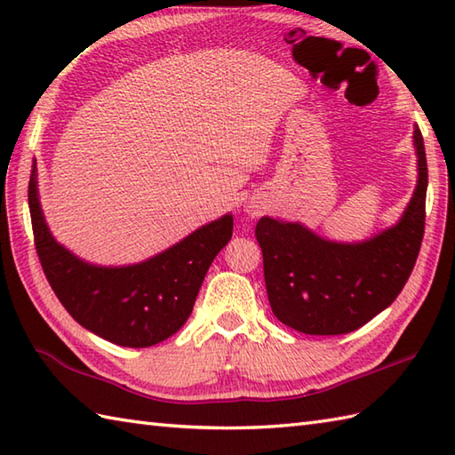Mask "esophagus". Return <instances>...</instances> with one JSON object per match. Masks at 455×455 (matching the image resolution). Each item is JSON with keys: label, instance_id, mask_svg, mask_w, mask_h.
<instances>
[{"label": "esophagus", "instance_id": "34e87169", "mask_svg": "<svg viewBox=\"0 0 455 455\" xmlns=\"http://www.w3.org/2000/svg\"><path fill=\"white\" fill-rule=\"evenodd\" d=\"M244 211H246V212H258V205H254V203H246Z\"/></svg>", "mask_w": 455, "mask_h": 455}]
</instances>
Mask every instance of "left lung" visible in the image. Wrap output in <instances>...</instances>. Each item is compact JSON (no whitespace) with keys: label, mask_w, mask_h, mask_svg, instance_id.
Returning a JSON list of instances; mask_svg holds the SVG:
<instances>
[{"label":"left lung","mask_w":455,"mask_h":455,"mask_svg":"<svg viewBox=\"0 0 455 455\" xmlns=\"http://www.w3.org/2000/svg\"><path fill=\"white\" fill-rule=\"evenodd\" d=\"M419 180L393 227L362 243H336L301 222L262 217L256 240L274 315L293 331L315 336L347 334L385 311L412 272L424 236L428 168L414 124Z\"/></svg>","instance_id":"left-lung-1"}]
</instances>
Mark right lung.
Returning <instances> with one entry per match:
<instances>
[{
	"instance_id": "right-lung-1",
	"label": "right lung",
	"mask_w": 455,
	"mask_h": 455,
	"mask_svg": "<svg viewBox=\"0 0 455 455\" xmlns=\"http://www.w3.org/2000/svg\"><path fill=\"white\" fill-rule=\"evenodd\" d=\"M28 211L44 275L76 323L124 347H148L186 324L212 259L233 236V215L193 230L144 262L98 266L62 246L38 199L36 162L28 180Z\"/></svg>"
}]
</instances>
